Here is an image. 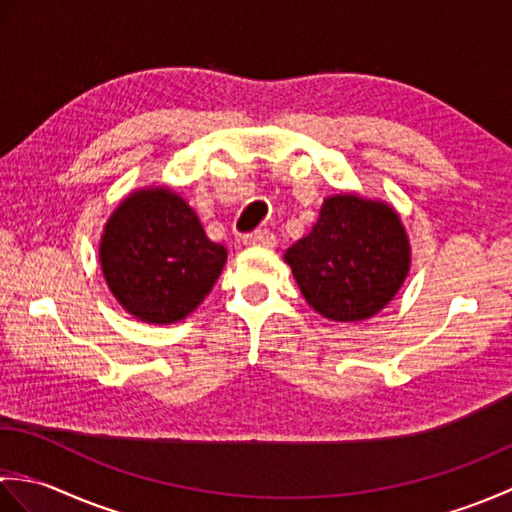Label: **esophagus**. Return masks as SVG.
<instances>
[{
	"label": "esophagus",
	"mask_w": 512,
	"mask_h": 512,
	"mask_svg": "<svg viewBox=\"0 0 512 512\" xmlns=\"http://www.w3.org/2000/svg\"><path fill=\"white\" fill-rule=\"evenodd\" d=\"M244 244H248V246H266V248H270V246H275L277 244V237L270 233V231H255V233H250V235H246L244 237Z\"/></svg>",
	"instance_id": "34e87169"
}]
</instances>
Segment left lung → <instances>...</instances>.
<instances>
[{"mask_svg":"<svg viewBox=\"0 0 512 512\" xmlns=\"http://www.w3.org/2000/svg\"><path fill=\"white\" fill-rule=\"evenodd\" d=\"M303 299L321 317L356 323L398 295L411 246L394 206L358 193L325 198L317 224L286 250Z\"/></svg>","mask_w":512,"mask_h":512,"instance_id":"1","label":"left lung"}]
</instances>
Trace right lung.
Here are the masks:
<instances>
[{
	"label": "right lung",
	"mask_w": 512,
	"mask_h": 512,
	"mask_svg": "<svg viewBox=\"0 0 512 512\" xmlns=\"http://www.w3.org/2000/svg\"><path fill=\"white\" fill-rule=\"evenodd\" d=\"M101 270L114 299L145 323H176L200 306L226 264L189 202L171 187L136 189L105 222Z\"/></svg>",
	"instance_id": "1"
}]
</instances>
